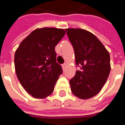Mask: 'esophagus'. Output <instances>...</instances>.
<instances>
[{
	"label": "esophagus",
	"mask_w": 125,
	"mask_h": 125,
	"mask_svg": "<svg viewBox=\"0 0 125 125\" xmlns=\"http://www.w3.org/2000/svg\"><path fill=\"white\" fill-rule=\"evenodd\" d=\"M66 66H67V64H66V63H63V64L62 65V68L64 70V69L66 68Z\"/></svg>",
	"instance_id": "1"
}]
</instances>
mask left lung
<instances>
[{
  "instance_id": "1",
  "label": "left lung",
  "mask_w": 125,
  "mask_h": 125,
  "mask_svg": "<svg viewBox=\"0 0 125 125\" xmlns=\"http://www.w3.org/2000/svg\"><path fill=\"white\" fill-rule=\"evenodd\" d=\"M74 50L76 65L80 68L70 80L71 90L86 100L102 90L110 72V54L93 33L82 29H65Z\"/></svg>"
}]
</instances>
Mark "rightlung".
<instances>
[{"instance_id": "obj_1", "label": "right lung", "mask_w": 125, "mask_h": 125, "mask_svg": "<svg viewBox=\"0 0 125 125\" xmlns=\"http://www.w3.org/2000/svg\"><path fill=\"white\" fill-rule=\"evenodd\" d=\"M65 34L63 29H36L21 41L15 52L18 80L24 89L35 98L51 95L62 73V68L56 62L55 47Z\"/></svg>"}]
</instances>
